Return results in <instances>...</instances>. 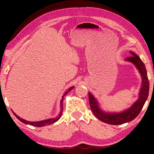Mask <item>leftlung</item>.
Wrapping results in <instances>:
<instances>
[{
  "label": "left lung",
  "mask_w": 154,
  "mask_h": 154,
  "mask_svg": "<svg viewBox=\"0 0 154 154\" xmlns=\"http://www.w3.org/2000/svg\"><path fill=\"white\" fill-rule=\"evenodd\" d=\"M132 56L127 58L126 61H128L133 64L139 71L141 76V86L139 93V98L137 100L132 104L130 108L123 111L116 113V112H105L100 107V105L92 94L89 92L90 106L94 115L100 121L106 124L111 125H119L133 120L138 116L147 100L149 91V82L147 77V70L144 63L140 60L139 56L134 51H130Z\"/></svg>",
  "instance_id": "left-lung-1"
}]
</instances>
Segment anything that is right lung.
I'll use <instances>...</instances> for the list:
<instances>
[{"mask_svg": "<svg viewBox=\"0 0 154 154\" xmlns=\"http://www.w3.org/2000/svg\"><path fill=\"white\" fill-rule=\"evenodd\" d=\"M74 88V86H72L70 88H69V90L67 91H66L64 93L63 96H62V99L60 100V111H59V113L58 114V116H57L56 118H50V119H45V120H42V121H39V122H29V121H27V120H25V119L21 118L20 117H19L18 116H17L16 114H15L14 111H12L13 113H14V116L16 117V118L19 119L20 121H21L22 122H23L24 124H28V125H30V126H36V127H42V126H48V125H50L51 124H54L57 121L59 120V119L61 118L62 116V111H63V99L64 97L65 96H66L69 92L70 91L72 90V89Z\"/></svg>", "mask_w": 154, "mask_h": 154, "instance_id": "add662e5", "label": "right lung"}]
</instances>
